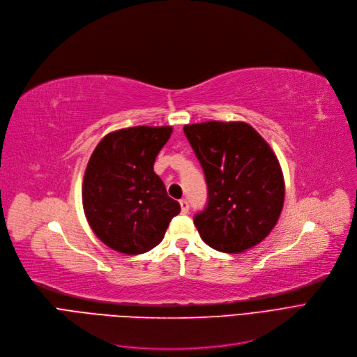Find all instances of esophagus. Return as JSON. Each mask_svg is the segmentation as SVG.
I'll return each mask as SVG.
<instances>
[{
	"label": "esophagus",
	"mask_w": 357,
	"mask_h": 357,
	"mask_svg": "<svg viewBox=\"0 0 357 357\" xmlns=\"http://www.w3.org/2000/svg\"><path fill=\"white\" fill-rule=\"evenodd\" d=\"M180 208H181V213H188L189 212V202L185 199L180 200Z\"/></svg>",
	"instance_id": "esophagus-1"
}]
</instances>
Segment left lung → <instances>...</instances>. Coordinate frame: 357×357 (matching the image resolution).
<instances>
[{
	"label": "left lung",
	"instance_id": "1",
	"mask_svg": "<svg viewBox=\"0 0 357 357\" xmlns=\"http://www.w3.org/2000/svg\"><path fill=\"white\" fill-rule=\"evenodd\" d=\"M205 172L209 202L195 225L209 247L240 254L261 243L278 224L284 202L280 162L245 122L184 125Z\"/></svg>",
	"mask_w": 357,
	"mask_h": 357
}]
</instances>
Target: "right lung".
I'll list each match as a JSON object with an SVG mask.
<instances>
[{
  "instance_id": "1",
  "label": "right lung",
  "mask_w": 357,
  "mask_h": 357,
  "mask_svg": "<svg viewBox=\"0 0 357 357\" xmlns=\"http://www.w3.org/2000/svg\"><path fill=\"white\" fill-rule=\"evenodd\" d=\"M172 126L117 129L98 142L82 180V208L97 238L137 256L157 247L169 220L180 213L154 172Z\"/></svg>"
}]
</instances>
